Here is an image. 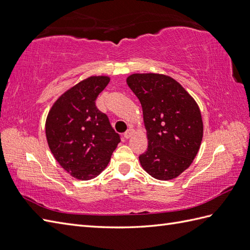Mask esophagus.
<instances>
[{
  "label": "esophagus",
  "mask_w": 250,
  "mask_h": 250,
  "mask_svg": "<svg viewBox=\"0 0 250 250\" xmlns=\"http://www.w3.org/2000/svg\"><path fill=\"white\" fill-rule=\"evenodd\" d=\"M133 133H134V131H133L132 129H129L127 130L125 133H124V137L125 138V139H127V138H130L131 136H132V134Z\"/></svg>",
  "instance_id": "1"
}]
</instances>
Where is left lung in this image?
<instances>
[{"label": "left lung", "instance_id": "obj_1", "mask_svg": "<svg viewBox=\"0 0 250 250\" xmlns=\"http://www.w3.org/2000/svg\"><path fill=\"white\" fill-rule=\"evenodd\" d=\"M126 84L143 107L148 149L141 165L158 180L188 169L198 153L204 124L198 104L176 80L159 73H134Z\"/></svg>", "mask_w": 250, "mask_h": 250}]
</instances>
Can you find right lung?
<instances>
[{
  "label": "right lung",
  "instance_id": "obj_1",
  "mask_svg": "<svg viewBox=\"0 0 250 250\" xmlns=\"http://www.w3.org/2000/svg\"><path fill=\"white\" fill-rule=\"evenodd\" d=\"M109 78H87L57 99L45 121V136L55 160L79 180H90L105 169L120 136L96 99Z\"/></svg>",
  "mask_w": 250,
  "mask_h": 250
}]
</instances>
